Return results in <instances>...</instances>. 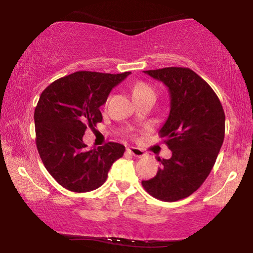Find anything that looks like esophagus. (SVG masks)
<instances>
[{
  "label": "esophagus",
  "mask_w": 253,
  "mask_h": 253,
  "mask_svg": "<svg viewBox=\"0 0 253 253\" xmlns=\"http://www.w3.org/2000/svg\"><path fill=\"white\" fill-rule=\"evenodd\" d=\"M127 153L133 155V157L136 158H144L145 157V152L143 150H140V148L138 147H127Z\"/></svg>",
  "instance_id": "1"
}]
</instances>
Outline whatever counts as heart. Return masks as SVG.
<instances>
[{
  "label": "heart",
  "mask_w": 253,
  "mask_h": 253,
  "mask_svg": "<svg viewBox=\"0 0 253 253\" xmlns=\"http://www.w3.org/2000/svg\"><path fill=\"white\" fill-rule=\"evenodd\" d=\"M147 93H153L154 94V89L151 87L150 85L146 84L144 82H137L136 84L132 86V96H139V95H144L147 94Z\"/></svg>",
  "instance_id": "b5f03b06"
}]
</instances>
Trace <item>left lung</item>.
I'll return each instance as SVG.
<instances>
[{
  "label": "left lung",
  "instance_id": "obj_1",
  "mask_svg": "<svg viewBox=\"0 0 253 253\" xmlns=\"http://www.w3.org/2000/svg\"><path fill=\"white\" fill-rule=\"evenodd\" d=\"M168 87L170 112L159 133L170 159H159L157 175L143 181L154 198L176 202L197 191L210 175L224 138V112L212 87L189 68L144 71Z\"/></svg>",
  "mask_w": 253,
  "mask_h": 253
}]
</instances>
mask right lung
I'll list each match as a JSON object with an SVG mask.
<instances>
[{
    "label": "right lung",
    "mask_w": 253,
    "mask_h": 253,
    "mask_svg": "<svg viewBox=\"0 0 253 253\" xmlns=\"http://www.w3.org/2000/svg\"><path fill=\"white\" fill-rule=\"evenodd\" d=\"M131 74L77 71L51 83L34 110L36 143L48 172L72 192H88L106 182L108 171L126 147L107 143L88 150L85 130L101 122L100 107L110 91Z\"/></svg>",
    "instance_id": "right-lung-1"
}]
</instances>
